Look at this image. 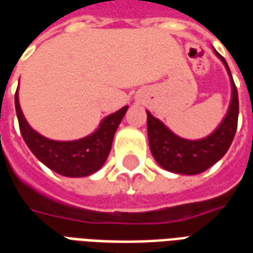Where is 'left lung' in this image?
I'll return each instance as SVG.
<instances>
[{"mask_svg": "<svg viewBox=\"0 0 253 253\" xmlns=\"http://www.w3.org/2000/svg\"><path fill=\"white\" fill-rule=\"evenodd\" d=\"M215 54L226 66L232 80V101L225 119L211 135L198 141L183 139L175 135L159 119H156L150 115V112H148L150 152L153 154L154 160L164 169L181 175H196L205 172L215 164L218 160L222 159L230 148L239 121V94L225 58L217 51Z\"/></svg>", "mask_w": 253, "mask_h": 253, "instance_id": "1", "label": "left lung"}]
</instances>
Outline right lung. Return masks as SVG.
Segmentation results:
<instances>
[{
    "label": "right lung",
    "instance_id": "right-lung-1",
    "mask_svg": "<svg viewBox=\"0 0 253 253\" xmlns=\"http://www.w3.org/2000/svg\"><path fill=\"white\" fill-rule=\"evenodd\" d=\"M14 105L20 132L31 152L50 169L67 177L92 175L103 167L110 154L116 128L128 108L126 105L115 114L107 116L99 128L88 137L78 141L59 142L44 138L31 128L20 108L17 90L14 94Z\"/></svg>",
    "mask_w": 253,
    "mask_h": 253
}]
</instances>
